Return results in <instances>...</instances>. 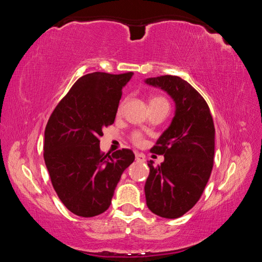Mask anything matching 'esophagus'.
Segmentation results:
<instances>
[{"mask_svg":"<svg viewBox=\"0 0 262 262\" xmlns=\"http://www.w3.org/2000/svg\"><path fill=\"white\" fill-rule=\"evenodd\" d=\"M135 158L137 162H145V156L141 152H135Z\"/></svg>","mask_w":262,"mask_h":262,"instance_id":"obj_1","label":"esophagus"}]
</instances>
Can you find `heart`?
<instances>
[{"instance_id": "1", "label": "heart", "mask_w": 262, "mask_h": 262, "mask_svg": "<svg viewBox=\"0 0 262 262\" xmlns=\"http://www.w3.org/2000/svg\"><path fill=\"white\" fill-rule=\"evenodd\" d=\"M156 100L166 101L165 99L162 98V97H154V98L150 100V101H156ZM122 107H123V101H122L120 105H119V111H121ZM133 142H134L135 144H141L142 143V136H141V134H134V135H133Z\"/></svg>"}]
</instances>
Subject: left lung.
<instances>
[{
	"label": "left lung",
	"mask_w": 262,
	"mask_h": 262,
	"mask_svg": "<svg viewBox=\"0 0 262 262\" xmlns=\"http://www.w3.org/2000/svg\"><path fill=\"white\" fill-rule=\"evenodd\" d=\"M148 85L173 99L174 117L151 152L164 155L161 165L149 161L144 185L147 206L164 219H178L195 206L205 190L215 155V127L203 97L178 76L150 77Z\"/></svg>",
	"instance_id": "8db88e82"
}]
</instances>
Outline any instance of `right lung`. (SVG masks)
Wrapping results in <instances>:
<instances>
[{"mask_svg":"<svg viewBox=\"0 0 262 262\" xmlns=\"http://www.w3.org/2000/svg\"><path fill=\"white\" fill-rule=\"evenodd\" d=\"M133 73H91L75 82L53 111L45 129L43 159L52 185L73 214L94 217L108 209L123 171L134 162L129 149L103 154L99 137L112 125L122 88Z\"/></svg>","mask_w":262,"mask_h":262,"instance_id":"add662e5","label":"right lung"}]
</instances>
